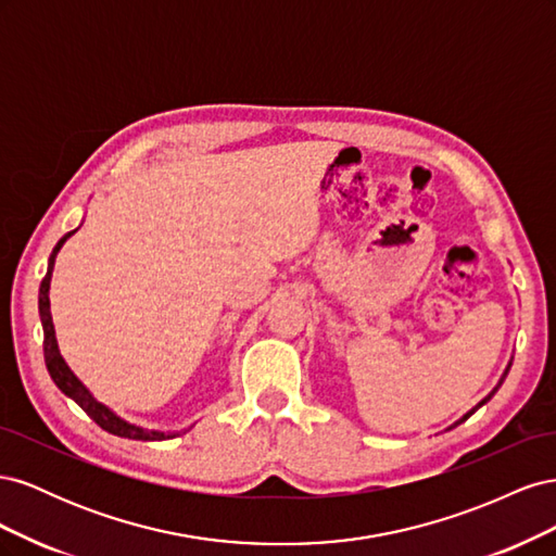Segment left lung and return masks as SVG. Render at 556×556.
<instances>
[{"label": "left lung", "mask_w": 556, "mask_h": 556, "mask_svg": "<svg viewBox=\"0 0 556 556\" xmlns=\"http://www.w3.org/2000/svg\"><path fill=\"white\" fill-rule=\"evenodd\" d=\"M508 371H510V364H508V368H506V374H503V376H501V380H498V384H496V387H494V390H492V392H490V394H486V396H484V399H482V401H480V403H478V406H476V408H473V410H468V413H466V415H464V417H462V419H459V422H457V425H462V422H466V419H468V417H470V415H473V413H476V410H478V408H480V406H484V403H486V401H490V399H492V396H494V394H496V390H498V387H501V384H503V380H506V376H508ZM457 425H454V427H457ZM450 429H452V427H450Z\"/></svg>", "instance_id": "1"}]
</instances>
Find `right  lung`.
Instances as JSON below:
<instances>
[{
	"label": "right lung",
	"instance_id": "obj_1",
	"mask_svg": "<svg viewBox=\"0 0 556 556\" xmlns=\"http://www.w3.org/2000/svg\"><path fill=\"white\" fill-rule=\"evenodd\" d=\"M74 231L64 233V237L58 241V245L53 248V255L48 260V271L46 278L41 280V288H39V315H41V325H43V357H46V366H48V374L53 378V382L60 387V390L74 399L78 406L86 410L94 422L102 427L104 431L113 433V435H121V439H129V441H164V439H176L178 433H164V431H153V429H143L137 425H129L125 422L123 417H117L111 408H106L104 403H99L90 392L88 387L83 384L66 362L60 355V348H58V339H55V327H53V317H50V299H48V290H50V278H53V266H55V257L60 248L64 245V241L72 237Z\"/></svg>",
	"mask_w": 556,
	"mask_h": 556
}]
</instances>
